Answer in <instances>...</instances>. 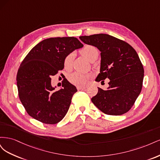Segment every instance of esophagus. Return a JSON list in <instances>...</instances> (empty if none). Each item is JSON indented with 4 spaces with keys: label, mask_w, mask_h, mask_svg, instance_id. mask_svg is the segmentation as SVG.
<instances>
[{
    "label": "esophagus",
    "mask_w": 160,
    "mask_h": 160,
    "mask_svg": "<svg viewBox=\"0 0 160 160\" xmlns=\"http://www.w3.org/2000/svg\"><path fill=\"white\" fill-rule=\"evenodd\" d=\"M77 88L78 90H81V89H86V87L85 86H77Z\"/></svg>",
    "instance_id": "1"
}]
</instances>
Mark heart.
<instances>
[{
    "label": "heart",
    "mask_w": 160,
    "mask_h": 160,
    "mask_svg": "<svg viewBox=\"0 0 160 160\" xmlns=\"http://www.w3.org/2000/svg\"><path fill=\"white\" fill-rule=\"evenodd\" d=\"M81 53L87 59L91 61L95 57H98L99 51L97 48L93 45H86L81 50ZM74 59L73 53H70L67 55L64 61V66L66 69H71ZM90 78V75L88 74L81 73L75 72L69 77V80L72 84L76 85H84L87 84Z\"/></svg>",
    "instance_id": "b5f03b06"
}]
</instances>
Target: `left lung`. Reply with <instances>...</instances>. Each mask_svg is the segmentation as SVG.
<instances>
[{
  "instance_id": "obj_1",
  "label": "left lung",
  "mask_w": 160,
  "mask_h": 160,
  "mask_svg": "<svg viewBox=\"0 0 160 160\" xmlns=\"http://www.w3.org/2000/svg\"><path fill=\"white\" fill-rule=\"evenodd\" d=\"M85 44L101 51L100 73L96 81L109 79V88H98L91 101L103 113L123 115L132 108L141 93L144 70L137 52L128 42L107 34L81 36Z\"/></svg>"
}]
</instances>
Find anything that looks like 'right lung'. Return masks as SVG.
<instances>
[{"instance_id":"1","label":"right lung","mask_w":160,"mask_h":160,"mask_svg":"<svg viewBox=\"0 0 160 160\" xmlns=\"http://www.w3.org/2000/svg\"><path fill=\"white\" fill-rule=\"evenodd\" d=\"M83 45L75 37L47 38L34 47L19 67L17 84L19 99L31 117L46 124H56L69 110L75 86L63 81L55 91L51 76L64 68L65 57Z\"/></svg>"}]
</instances>
